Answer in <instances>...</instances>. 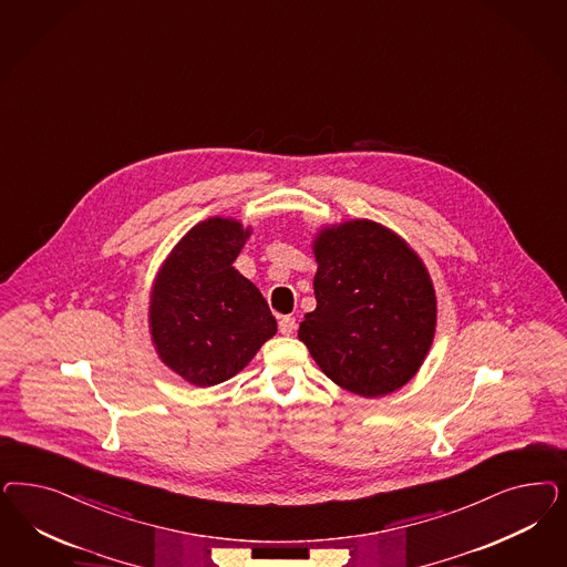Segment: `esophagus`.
I'll use <instances>...</instances> for the list:
<instances>
[{
  "label": "esophagus",
  "instance_id": "34e87169",
  "mask_svg": "<svg viewBox=\"0 0 567 567\" xmlns=\"http://www.w3.org/2000/svg\"><path fill=\"white\" fill-rule=\"evenodd\" d=\"M293 329H296V319L293 317H281L279 319V331L284 336H292Z\"/></svg>",
  "mask_w": 567,
  "mask_h": 567
}]
</instances>
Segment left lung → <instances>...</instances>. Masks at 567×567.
I'll use <instances>...</instances> for the list:
<instances>
[{"label":"left lung","mask_w":567,"mask_h":567,"mask_svg":"<svg viewBox=\"0 0 567 567\" xmlns=\"http://www.w3.org/2000/svg\"><path fill=\"white\" fill-rule=\"evenodd\" d=\"M317 309L298 329L333 384L378 399L415 378L436 333L427 267L382 223L350 219L312 238Z\"/></svg>","instance_id":"1"}]
</instances>
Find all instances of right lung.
<instances>
[{
  "label": "right lung",
  "instance_id": "1",
  "mask_svg": "<svg viewBox=\"0 0 567 567\" xmlns=\"http://www.w3.org/2000/svg\"><path fill=\"white\" fill-rule=\"evenodd\" d=\"M250 234L252 227L231 217L200 220L154 277L152 344L171 371L198 388L234 378L277 333L267 300L234 267Z\"/></svg>",
  "mask_w": 567,
  "mask_h": 567
}]
</instances>
